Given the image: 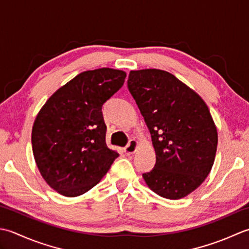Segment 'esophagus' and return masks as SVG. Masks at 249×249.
I'll return each instance as SVG.
<instances>
[{"label":"esophagus","instance_id":"obj_1","mask_svg":"<svg viewBox=\"0 0 249 249\" xmlns=\"http://www.w3.org/2000/svg\"><path fill=\"white\" fill-rule=\"evenodd\" d=\"M138 147H139V142L135 141V140H131L129 145L124 148V153L126 155L134 154L135 151H136V149H138Z\"/></svg>","mask_w":249,"mask_h":249}]
</instances>
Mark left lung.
Wrapping results in <instances>:
<instances>
[{"mask_svg": "<svg viewBox=\"0 0 249 249\" xmlns=\"http://www.w3.org/2000/svg\"><path fill=\"white\" fill-rule=\"evenodd\" d=\"M128 88L143 115L156 151L143 174L155 194L178 200L195 191L214 164L218 133L206 103L163 70L131 71Z\"/></svg>", "mask_w": 249, "mask_h": 249, "instance_id": "8db88e82", "label": "left lung"}]
</instances>
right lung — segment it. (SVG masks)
<instances>
[{
    "mask_svg": "<svg viewBox=\"0 0 249 249\" xmlns=\"http://www.w3.org/2000/svg\"><path fill=\"white\" fill-rule=\"evenodd\" d=\"M125 76L110 68L85 71L38 111L32 128L33 156L40 175L58 194H86L119 156L106 145L102 105L123 87Z\"/></svg>",
    "mask_w": 249,
    "mask_h": 249,
    "instance_id": "right-lung-1",
    "label": "right lung"
}]
</instances>
